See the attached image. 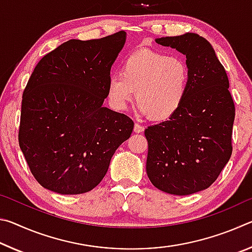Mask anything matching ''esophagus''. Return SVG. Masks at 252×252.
Returning a JSON list of instances; mask_svg holds the SVG:
<instances>
[{"label": "esophagus", "instance_id": "1", "mask_svg": "<svg viewBox=\"0 0 252 252\" xmlns=\"http://www.w3.org/2000/svg\"><path fill=\"white\" fill-rule=\"evenodd\" d=\"M143 130H144V127L141 125H139V123H135V125H134V132H135V133H141V132H143Z\"/></svg>", "mask_w": 252, "mask_h": 252}]
</instances>
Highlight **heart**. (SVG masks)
Returning a JSON list of instances; mask_svg holds the SVG:
<instances>
[{
    "label": "heart",
    "mask_w": 252,
    "mask_h": 252,
    "mask_svg": "<svg viewBox=\"0 0 252 252\" xmlns=\"http://www.w3.org/2000/svg\"><path fill=\"white\" fill-rule=\"evenodd\" d=\"M190 88V70L178 55L152 50L130 54L120 74L110 76L106 96L116 110H125L133 97L140 114L155 121L168 120L185 103Z\"/></svg>",
    "instance_id": "obj_1"
}]
</instances>
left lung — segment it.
Instances as JSON below:
<instances>
[{
    "mask_svg": "<svg viewBox=\"0 0 252 252\" xmlns=\"http://www.w3.org/2000/svg\"><path fill=\"white\" fill-rule=\"evenodd\" d=\"M156 42L186 55L190 88L173 117L144 131L147 173L163 192L192 194L210 187L231 157L234 104L229 80L212 45L198 34Z\"/></svg>",
    "mask_w": 252,
    "mask_h": 252,
    "instance_id": "left-lung-1",
    "label": "left lung"
}]
</instances>
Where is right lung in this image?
I'll return each mask as SVG.
<instances>
[{
	"instance_id": "1",
	"label": "right lung",
	"mask_w": 252,
	"mask_h": 252,
	"mask_svg": "<svg viewBox=\"0 0 252 252\" xmlns=\"http://www.w3.org/2000/svg\"><path fill=\"white\" fill-rule=\"evenodd\" d=\"M120 31L69 40L44 55L22 96L19 144L33 177L61 194L95 188L134 123L103 106L111 66L126 43Z\"/></svg>"
}]
</instances>
